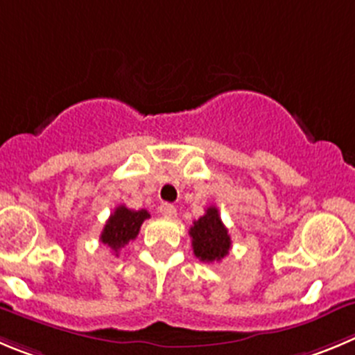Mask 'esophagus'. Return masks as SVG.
Here are the masks:
<instances>
[{
  "label": "esophagus",
  "mask_w": 355,
  "mask_h": 355,
  "mask_svg": "<svg viewBox=\"0 0 355 355\" xmlns=\"http://www.w3.org/2000/svg\"><path fill=\"white\" fill-rule=\"evenodd\" d=\"M159 214L166 218H175L177 217V208L171 203H162L161 207H159Z\"/></svg>",
  "instance_id": "34e87169"
}]
</instances>
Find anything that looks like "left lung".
<instances>
[{"label": "left lung", "mask_w": 355, "mask_h": 355, "mask_svg": "<svg viewBox=\"0 0 355 355\" xmlns=\"http://www.w3.org/2000/svg\"><path fill=\"white\" fill-rule=\"evenodd\" d=\"M189 234L193 238L194 256L203 263H217L230 254L231 238L217 207H208L207 214L194 220Z\"/></svg>", "instance_id": "8db88e82"}]
</instances>
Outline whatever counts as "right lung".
Returning a JSON list of instances; mask_svg holds the SVG:
<instances>
[{"label":"right lung","instance_id":"right-lung-1","mask_svg":"<svg viewBox=\"0 0 355 355\" xmlns=\"http://www.w3.org/2000/svg\"><path fill=\"white\" fill-rule=\"evenodd\" d=\"M148 217H150V214L147 210H131V208L121 205V207L115 208L114 214L107 220L99 240L117 254L124 245H128L129 241L138 236L141 224Z\"/></svg>","mask_w":355,"mask_h":355}]
</instances>
